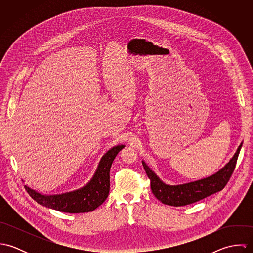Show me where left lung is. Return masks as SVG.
Returning <instances> with one entry per match:
<instances>
[{
  "label": "left lung",
  "mask_w": 253,
  "mask_h": 253,
  "mask_svg": "<svg viewBox=\"0 0 253 253\" xmlns=\"http://www.w3.org/2000/svg\"><path fill=\"white\" fill-rule=\"evenodd\" d=\"M243 143L238 147L237 152L229 163L226 164V166L217 171L216 173L207 178L180 185L165 184L142 161L146 174L151 181L152 193L163 204L173 207H182L194 204L212 194H215L226 186L232 176Z\"/></svg>",
  "instance_id": "1"
}]
</instances>
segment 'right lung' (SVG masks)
I'll return each mask as SVG.
<instances>
[{"instance_id":"1","label":"right lung","mask_w":253,"mask_h":253,"mask_svg":"<svg viewBox=\"0 0 253 253\" xmlns=\"http://www.w3.org/2000/svg\"><path fill=\"white\" fill-rule=\"evenodd\" d=\"M125 145L111 148L101 158L90 181L81 189L59 195H42L25 185V189L38 204L61 212L83 213L92 211L107 199L110 191V169L118 153Z\"/></svg>"}]
</instances>
